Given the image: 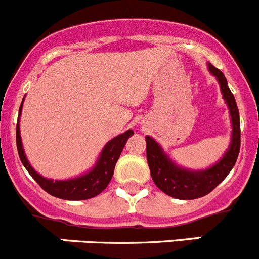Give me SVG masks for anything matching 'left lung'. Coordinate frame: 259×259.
<instances>
[{
    "mask_svg": "<svg viewBox=\"0 0 259 259\" xmlns=\"http://www.w3.org/2000/svg\"><path fill=\"white\" fill-rule=\"evenodd\" d=\"M209 71L217 77L222 89L223 97L228 105L232 119V140L222 159L212 167L204 170H191L181 168L172 162L163 152L162 147L153 138L145 137L147 142V160L153 182L168 196L180 200H193L211 192L232 170L237 162L240 149V121L239 110L234 95L230 91L225 76L222 71L207 63Z\"/></svg>",
    "mask_w": 259,
    "mask_h": 259,
    "instance_id": "1",
    "label": "left lung"
}]
</instances>
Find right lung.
I'll return each instance as SVG.
<instances>
[{
    "mask_svg": "<svg viewBox=\"0 0 259 259\" xmlns=\"http://www.w3.org/2000/svg\"><path fill=\"white\" fill-rule=\"evenodd\" d=\"M24 101V100H22ZM22 102L19 110V119H17L16 125V145L19 157L21 159L22 164L26 168L27 172L30 173L32 178L39 183L40 187L44 191H47L52 196L58 197L63 200H87L97 196L101 193L107 185L111 181L112 175H114L115 165H116L117 159L122 152V148L126 144V140L134 134L133 130H126L122 134L117 135L114 139L106 143V145L102 149L96 164L90 172L86 175L79 176V177L72 178V180L66 181H54L48 180L42 177L39 173L35 172L34 168L30 165L26 155H25L24 148H22L21 135H20V115H21Z\"/></svg>",
    "mask_w": 259,
    "mask_h": 259,
    "instance_id": "add662e5",
    "label": "right lung"
}]
</instances>
